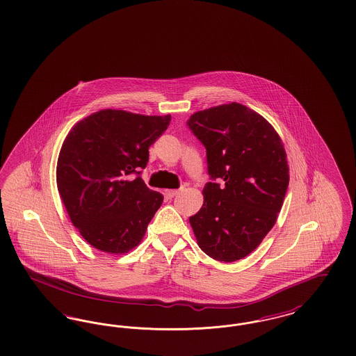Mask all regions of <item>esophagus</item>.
<instances>
[{
    "instance_id": "1",
    "label": "esophagus",
    "mask_w": 356,
    "mask_h": 356,
    "mask_svg": "<svg viewBox=\"0 0 356 356\" xmlns=\"http://www.w3.org/2000/svg\"><path fill=\"white\" fill-rule=\"evenodd\" d=\"M183 189H184L183 186H181L180 189H170V191H167V192H165V195H167V197H168V199H173V197H175V196H177L180 192H183Z\"/></svg>"
}]
</instances>
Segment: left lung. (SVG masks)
<instances>
[{"instance_id":"1","label":"left lung","mask_w":356,"mask_h":356,"mask_svg":"<svg viewBox=\"0 0 356 356\" xmlns=\"http://www.w3.org/2000/svg\"><path fill=\"white\" fill-rule=\"evenodd\" d=\"M207 149L204 204L189 217L201 250L221 262L250 254L277 221L289 186L284 144L270 123L240 103L191 115Z\"/></svg>"}]
</instances>
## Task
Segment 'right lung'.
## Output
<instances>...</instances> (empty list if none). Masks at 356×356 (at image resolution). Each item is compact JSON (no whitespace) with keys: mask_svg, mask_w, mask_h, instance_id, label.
I'll return each mask as SVG.
<instances>
[{"mask_svg":"<svg viewBox=\"0 0 356 356\" xmlns=\"http://www.w3.org/2000/svg\"><path fill=\"white\" fill-rule=\"evenodd\" d=\"M170 122L171 115L108 108L82 119L66 136L58 156V192L74 227L95 249L124 254L142 241L163 195L151 191L140 173L148 148Z\"/></svg>","mask_w":356,"mask_h":356,"instance_id":"1","label":"right lung"}]
</instances>
